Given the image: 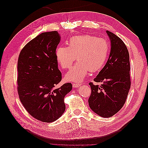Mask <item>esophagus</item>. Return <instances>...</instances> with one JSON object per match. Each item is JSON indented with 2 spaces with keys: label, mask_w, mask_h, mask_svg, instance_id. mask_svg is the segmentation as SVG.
Listing matches in <instances>:
<instances>
[{
  "label": "esophagus",
  "mask_w": 148,
  "mask_h": 148,
  "mask_svg": "<svg viewBox=\"0 0 148 148\" xmlns=\"http://www.w3.org/2000/svg\"><path fill=\"white\" fill-rule=\"evenodd\" d=\"M80 85H81V84H79V83H73V84H72V86H73V88H78V87H79Z\"/></svg>",
  "instance_id": "obj_1"
}]
</instances>
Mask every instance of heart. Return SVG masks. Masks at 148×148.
<instances>
[{"instance_id":"1","label":"heart","mask_w":148,"mask_h":148,"mask_svg":"<svg viewBox=\"0 0 148 148\" xmlns=\"http://www.w3.org/2000/svg\"><path fill=\"white\" fill-rule=\"evenodd\" d=\"M66 45V47L57 48L56 59L64 69L70 68L77 59V63L65 75V79L69 82H80L88 71L91 73L99 71L104 66L110 51L109 44L106 39L89 34L73 36Z\"/></svg>"}]
</instances>
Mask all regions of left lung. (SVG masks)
<instances>
[{
  "mask_svg": "<svg viewBox=\"0 0 148 148\" xmlns=\"http://www.w3.org/2000/svg\"><path fill=\"white\" fill-rule=\"evenodd\" d=\"M111 49L106 64L94 79L100 86L90 82L91 95L88 103L91 110L102 117H110L122 108L131 86L129 52L123 41L107 31Z\"/></svg>",
  "mask_w": 148,
  "mask_h": 148,
  "instance_id": "1",
  "label": "left lung"
}]
</instances>
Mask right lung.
Instances as JSON below:
<instances>
[{
  "mask_svg": "<svg viewBox=\"0 0 148 148\" xmlns=\"http://www.w3.org/2000/svg\"><path fill=\"white\" fill-rule=\"evenodd\" d=\"M60 36L57 31L42 33L21 49L17 64V89L21 102L34 119L54 122L65 110L64 98L72 89L70 83L55 88L60 82L56 49Z\"/></svg>",
  "mask_w": 148,
  "mask_h": 148,
  "instance_id": "right-lung-1",
  "label": "right lung"
}]
</instances>
